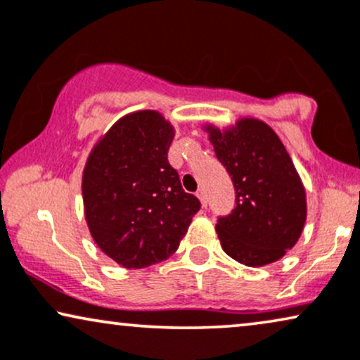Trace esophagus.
<instances>
[{
    "instance_id": "obj_1",
    "label": "esophagus",
    "mask_w": 360,
    "mask_h": 360,
    "mask_svg": "<svg viewBox=\"0 0 360 360\" xmlns=\"http://www.w3.org/2000/svg\"><path fill=\"white\" fill-rule=\"evenodd\" d=\"M195 195L200 199V202H202V207H207V195H205V191L204 189H199Z\"/></svg>"
}]
</instances>
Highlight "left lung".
I'll return each instance as SVG.
<instances>
[{"label": "left lung", "instance_id": "obj_1", "mask_svg": "<svg viewBox=\"0 0 360 360\" xmlns=\"http://www.w3.org/2000/svg\"><path fill=\"white\" fill-rule=\"evenodd\" d=\"M205 130L236 188V209L215 225L224 252L247 266L280 260L306 222V193L288 151L255 118L238 120L225 131L212 124Z\"/></svg>", "mask_w": 360, "mask_h": 360}]
</instances>
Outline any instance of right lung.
Here are the masks:
<instances>
[{
  "instance_id": "1",
  "label": "right lung",
  "mask_w": 360,
  "mask_h": 360,
  "mask_svg": "<svg viewBox=\"0 0 360 360\" xmlns=\"http://www.w3.org/2000/svg\"><path fill=\"white\" fill-rule=\"evenodd\" d=\"M174 128L155 110L120 118L90 153L82 176L85 220L94 240L130 270L169 258L199 199L167 161Z\"/></svg>"
}]
</instances>
